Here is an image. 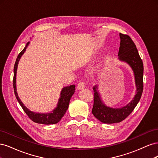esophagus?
Instances as JSON below:
<instances>
[{
	"label": "esophagus",
	"mask_w": 158,
	"mask_h": 158,
	"mask_svg": "<svg viewBox=\"0 0 158 158\" xmlns=\"http://www.w3.org/2000/svg\"><path fill=\"white\" fill-rule=\"evenodd\" d=\"M78 89H82L85 88V83L83 82V81H80V82L78 84V86H77Z\"/></svg>",
	"instance_id": "obj_1"
}]
</instances>
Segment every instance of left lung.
Listing matches in <instances>:
<instances>
[{
    "mask_svg": "<svg viewBox=\"0 0 158 158\" xmlns=\"http://www.w3.org/2000/svg\"><path fill=\"white\" fill-rule=\"evenodd\" d=\"M121 44L118 51V59L125 61L132 69L135 76L136 94L127 106L122 108H110L102 103L97 92V86L94 89V106L92 112L94 117L103 123L112 124L123 121L130 114L139 102L143 92V62L138 53L135 43L128 35L120 33Z\"/></svg>",
    "mask_w": 158,
    "mask_h": 158,
    "instance_id": "left-lung-1",
    "label": "left lung"
}]
</instances>
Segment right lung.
<instances>
[{"instance_id": "right-lung-1", "label": "right lung", "mask_w": 158, "mask_h": 158, "mask_svg": "<svg viewBox=\"0 0 158 158\" xmlns=\"http://www.w3.org/2000/svg\"><path fill=\"white\" fill-rule=\"evenodd\" d=\"M30 42H27L26 44V47L20 53H19L17 59L16 60L15 64L14 66V78H13V87L14 94L16 95V98L18 100V102L20 103L22 108L23 111L26 113L31 120L33 122H35L38 124H43V125H53L59 123L60 119L64 116L66 110L69 108V106L70 103V100L71 97L75 92V85H72L69 87H65L61 91L60 94V98L57 105L56 108L53 110V111L51 113L47 114H40V113H35L30 111L29 109H27L23 104L22 103L21 100L18 96V94L16 92V70L18 64V61L20 60L21 56L23 55V52L26 51L27 47L29 45Z\"/></svg>"}]
</instances>
